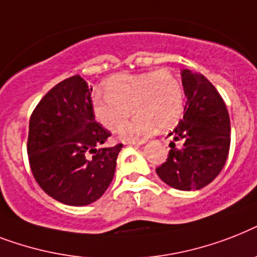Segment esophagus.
Returning a JSON list of instances; mask_svg holds the SVG:
<instances>
[{"instance_id": "34e87169", "label": "esophagus", "mask_w": 257, "mask_h": 257, "mask_svg": "<svg viewBox=\"0 0 257 257\" xmlns=\"http://www.w3.org/2000/svg\"><path fill=\"white\" fill-rule=\"evenodd\" d=\"M146 139H134V141H128L127 142V145H133V146H141V145H145L146 143Z\"/></svg>"}]
</instances>
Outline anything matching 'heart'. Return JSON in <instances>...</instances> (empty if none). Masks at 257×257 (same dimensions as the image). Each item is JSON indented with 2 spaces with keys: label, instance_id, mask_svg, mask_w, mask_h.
Segmentation results:
<instances>
[{
  "label": "heart",
  "instance_id": "b5f03b06",
  "mask_svg": "<svg viewBox=\"0 0 257 257\" xmlns=\"http://www.w3.org/2000/svg\"><path fill=\"white\" fill-rule=\"evenodd\" d=\"M106 98L95 96L94 116L108 131H116L130 114V122L119 128L123 139L153 133L157 126L167 130L183 114L182 83L171 71L161 69L141 74H118L104 85Z\"/></svg>",
  "mask_w": 257,
  "mask_h": 257
}]
</instances>
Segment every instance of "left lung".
Returning <instances> with one entry per match:
<instances>
[{
    "instance_id": "left-lung-1",
    "label": "left lung",
    "mask_w": 257,
    "mask_h": 257,
    "mask_svg": "<svg viewBox=\"0 0 257 257\" xmlns=\"http://www.w3.org/2000/svg\"><path fill=\"white\" fill-rule=\"evenodd\" d=\"M180 74L187 98L184 115L168 134L174 139L171 150L157 174L172 188L195 191L210 184L224 167L231 123L224 100L204 75L187 69Z\"/></svg>"
}]
</instances>
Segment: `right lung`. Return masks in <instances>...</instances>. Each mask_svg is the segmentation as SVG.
<instances>
[{"label":"right lung","mask_w":257,"mask_h":257,"mask_svg":"<svg viewBox=\"0 0 257 257\" xmlns=\"http://www.w3.org/2000/svg\"><path fill=\"white\" fill-rule=\"evenodd\" d=\"M93 87L79 75L59 82L40 100L29 120L28 155L37 183L67 206H87L104 194L123 145L95 122Z\"/></svg>","instance_id":"add662e5"}]
</instances>
